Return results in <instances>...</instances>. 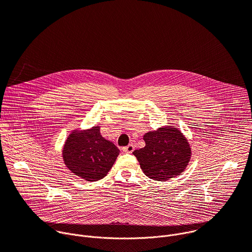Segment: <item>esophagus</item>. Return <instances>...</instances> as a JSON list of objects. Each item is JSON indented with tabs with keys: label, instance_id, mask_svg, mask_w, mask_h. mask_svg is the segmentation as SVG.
<instances>
[{
	"label": "esophagus",
	"instance_id": "34e87169",
	"mask_svg": "<svg viewBox=\"0 0 252 252\" xmlns=\"http://www.w3.org/2000/svg\"><path fill=\"white\" fill-rule=\"evenodd\" d=\"M123 151H124L126 154H131V153L134 151V146L131 145V143H130V145L125 147V148L123 149Z\"/></svg>",
	"mask_w": 252,
	"mask_h": 252
}]
</instances>
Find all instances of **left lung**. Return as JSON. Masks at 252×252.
<instances>
[{
	"mask_svg": "<svg viewBox=\"0 0 252 252\" xmlns=\"http://www.w3.org/2000/svg\"><path fill=\"white\" fill-rule=\"evenodd\" d=\"M146 147L134 151L143 173L158 182H166L181 174L188 166L191 150L181 130L173 126L159 127L143 135Z\"/></svg>",
	"mask_w": 252,
	"mask_h": 252,
	"instance_id": "8db88e82",
	"label": "left lung"
}]
</instances>
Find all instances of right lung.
Returning <instances> with one entry per match:
<instances>
[{"label":"right lung","instance_id":"obj_1","mask_svg":"<svg viewBox=\"0 0 252 252\" xmlns=\"http://www.w3.org/2000/svg\"><path fill=\"white\" fill-rule=\"evenodd\" d=\"M120 150L99 132V126L70 133L63 150L66 167L88 182L104 177L114 165Z\"/></svg>","mask_w":252,"mask_h":252}]
</instances>
